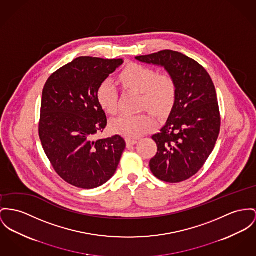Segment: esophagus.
Here are the masks:
<instances>
[{"label": "esophagus", "instance_id": "34e87169", "mask_svg": "<svg viewBox=\"0 0 256 256\" xmlns=\"http://www.w3.org/2000/svg\"><path fill=\"white\" fill-rule=\"evenodd\" d=\"M136 144V140H135V138H126V144H127V146H134V144Z\"/></svg>", "mask_w": 256, "mask_h": 256}]
</instances>
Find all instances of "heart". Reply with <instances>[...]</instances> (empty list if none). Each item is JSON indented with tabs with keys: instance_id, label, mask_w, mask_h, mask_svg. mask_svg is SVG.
Returning a JSON list of instances; mask_svg holds the SVG:
<instances>
[{
	"instance_id": "1",
	"label": "heart",
	"mask_w": 256,
	"mask_h": 256,
	"mask_svg": "<svg viewBox=\"0 0 256 256\" xmlns=\"http://www.w3.org/2000/svg\"><path fill=\"white\" fill-rule=\"evenodd\" d=\"M121 82L138 93H142V106L157 116H166L174 106L176 86L167 74L140 64H130L123 68L120 76ZM97 101L108 114L118 110V91L112 78H106L97 89ZM154 120L148 114H121L110 121L112 132L127 138L142 136L154 127Z\"/></svg>"
}]
</instances>
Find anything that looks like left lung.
Segmentation results:
<instances>
[{"label":"left lung","mask_w":256,"mask_h":256,"mask_svg":"<svg viewBox=\"0 0 256 256\" xmlns=\"http://www.w3.org/2000/svg\"><path fill=\"white\" fill-rule=\"evenodd\" d=\"M163 67L174 78L176 95L166 124L152 136L157 154L150 162L160 180L176 184L200 170L212 152L220 130V114L214 82L199 63L172 50L136 56Z\"/></svg>","instance_id":"obj_1"}]
</instances>
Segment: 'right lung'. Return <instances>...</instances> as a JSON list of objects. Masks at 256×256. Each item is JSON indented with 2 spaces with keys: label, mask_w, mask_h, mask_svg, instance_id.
Here are the masks:
<instances>
[{
  "label": "right lung",
  "mask_w": 256,
  "mask_h": 256,
  "mask_svg": "<svg viewBox=\"0 0 256 256\" xmlns=\"http://www.w3.org/2000/svg\"><path fill=\"white\" fill-rule=\"evenodd\" d=\"M123 62L82 56L53 72L44 87L40 138L55 172L76 188L106 184L125 150L120 135L94 140L106 126L97 89Z\"/></svg>",
  "instance_id": "add662e5"
}]
</instances>
